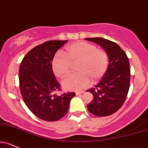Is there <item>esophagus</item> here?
<instances>
[{
  "instance_id": "1",
  "label": "esophagus",
  "mask_w": 148,
  "mask_h": 148,
  "mask_svg": "<svg viewBox=\"0 0 148 148\" xmlns=\"http://www.w3.org/2000/svg\"><path fill=\"white\" fill-rule=\"evenodd\" d=\"M83 92H84V91H83V90H81V91H77L76 92V95H79V94L83 93Z\"/></svg>"
}]
</instances>
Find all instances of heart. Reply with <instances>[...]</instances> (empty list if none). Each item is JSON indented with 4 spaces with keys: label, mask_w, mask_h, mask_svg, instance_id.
<instances>
[{
    "label": "heart",
    "mask_w": 148,
    "mask_h": 148,
    "mask_svg": "<svg viewBox=\"0 0 148 148\" xmlns=\"http://www.w3.org/2000/svg\"><path fill=\"white\" fill-rule=\"evenodd\" d=\"M65 51V55H55L51 66L55 75L62 79L70 72L72 64L78 63L76 70L79 73L67 76L62 83L66 90H81L90 85V79L93 83L99 81L108 70V53L94 44L78 41L67 46Z\"/></svg>",
    "instance_id": "1"
}]
</instances>
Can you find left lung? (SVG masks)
Returning a JSON list of instances; mask_svg holds the SVG:
<instances>
[{
    "instance_id": "8db88e82",
    "label": "left lung",
    "mask_w": 148,
    "mask_h": 148,
    "mask_svg": "<svg viewBox=\"0 0 148 148\" xmlns=\"http://www.w3.org/2000/svg\"><path fill=\"white\" fill-rule=\"evenodd\" d=\"M86 40L99 44L109 56L108 70L94 88L87 90L93 94V101L88 105V111L97 116H107L121 108L130 88V69L127 55L114 42L96 37Z\"/></svg>"
}]
</instances>
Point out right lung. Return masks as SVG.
Segmentation results:
<instances>
[{"instance_id": "obj_1", "label": "right lung", "mask_w": 148, "mask_h": 148, "mask_svg": "<svg viewBox=\"0 0 148 148\" xmlns=\"http://www.w3.org/2000/svg\"><path fill=\"white\" fill-rule=\"evenodd\" d=\"M67 40H49L36 46L25 56L19 69V87L25 103L39 119L56 121L69 110L74 92L57 95L60 91L51 63L58 49Z\"/></svg>"}]
</instances>
